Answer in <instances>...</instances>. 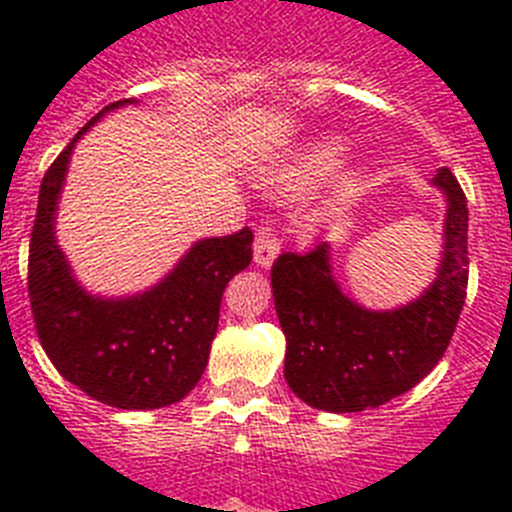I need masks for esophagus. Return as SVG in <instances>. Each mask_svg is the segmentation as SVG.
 Instances as JSON below:
<instances>
[{"mask_svg":"<svg viewBox=\"0 0 512 512\" xmlns=\"http://www.w3.org/2000/svg\"><path fill=\"white\" fill-rule=\"evenodd\" d=\"M279 251H282V246H279L277 235H274V230L269 225L256 230V241H253V261H256V266L269 269L274 264V259L279 256Z\"/></svg>","mask_w":512,"mask_h":512,"instance_id":"34e87169","label":"esophagus"}]
</instances>
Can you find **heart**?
<instances>
[{
    "label": "heart",
    "mask_w": 512,
    "mask_h": 512,
    "mask_svg": "<svg viewBox=\"0 0 512 512\" xmlns=\"http://www.w3.org/2000/svg\"><path fill=\"white\" fill-rule=\"evenodd\" d=\"M346 153L348 140L341 133L307 135L300 143L289 146L274 164L266 166L264 174H261V182L271 192L284 194V197L302 194L323 184L341 166ZM356 189H359V174L356 171L343 174L341 184H338L341 197H351V194H356Z\"/></svg>",
    "instance_id": "b5f03b06"
}]
</instances>
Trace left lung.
<instances>
[{
    "label": "left lung",
    "instance_id": "left-lung-1",
    "mask_svg": "<svg viewBox=\"0 0 512 512\" xmlns=\"http://www.w3.org/2000/svg\"><path fill=\"white\" fill-rule=\"evenodd\" d=\"M433 187L446 197L436 279L408 305L369 310L333 277L330 243L271 266L279 325L287 338L284 379L310 408L361 413L413 390L441 361L464 307L469 279L467 197L446 166Z\"/></svg>",
    "mask_w": 512,
    "mask_h": 512
}]
</instances>
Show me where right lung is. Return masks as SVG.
Returning <instances> with one entry per match:
<instances>
[{"instance_id": "add662e5", "label": "right lung", "mask_w": 512, "mask_h": 512, "mask_svg": "<svg viewBox=\"0 0 512 512\" xmlns=\"http://www.w3.org/2000/svg\"><path fill=\"white\" fill-rule=\"evenodd\" d=\"M138 99H120L74 135L45 171L38 194L27 292L48 359L66 382L120 410H156L194 390L210 359L220 300L230 279L251 264L253 233L202 238L146 292L92 295L74 277L56 238V212L74 146L94 122Z\"/></svg>"}]
</instances>
